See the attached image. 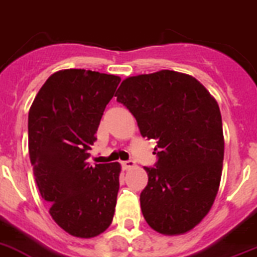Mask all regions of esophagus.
<instances>
[{
  "instance_id": "obj_1",
  "label": "esophagus",
  "mask_w": 257,
  "mask_h": 257,
  "mask_svg": "<svg viewBox=\"0 0 257 257\" xmlns=\"http://www.w3.org/2000/svg\"><path fill=\"white\" fill-rule=\"evenodd\" d=\"M121 166L124 170H129V169H133L136 166V163L133 161H124L121 162Z\"/></svg>"
}]
</instances>
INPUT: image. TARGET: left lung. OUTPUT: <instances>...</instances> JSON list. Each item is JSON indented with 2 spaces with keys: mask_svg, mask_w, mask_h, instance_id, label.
<instances>
[{
  "mask_svg": "<svg viewBox=\"0 0 257 257\" xmlns=\"http://www.w3.org/2000/svg\"><path fill=\"white\" fill-rule=\"evenodd\" d=\"M142 137L157 140L155 169L140 201L159 234L182 235L205 218L221 183L225 140L218 103L189 74L159 70L128 77L116 91Z\"/></svg>",
  "mask_w": 257,
  "mask_h": 257,
  "instance_id": "8db88e82",
  "label": "left lung"
}]
</instances>
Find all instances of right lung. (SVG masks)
<instances>
[{
  "mask_svg": "<svg viewBox=\"0 0 257 257\" xmlns=\"http://www.w3.org/2000/svg\"><path fill=\"white\" fill-rule=\"evenodd\" d=\"M121 78L85 69L53 73L29 112V154L53 221L77 238L104 232L115 214L121 166H90L88 150Z\"/></svg>",
  "mask_w": 257,
  "mask_h": 257,
  "instance_id": "right-lung-1",
  "label": "right lung"
}]
</instances>
